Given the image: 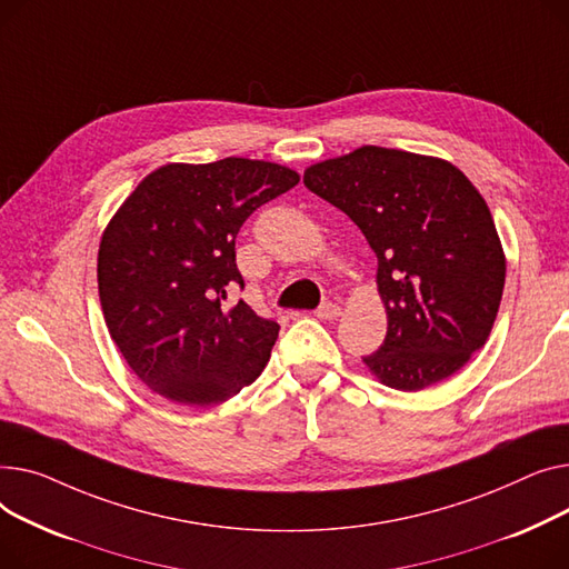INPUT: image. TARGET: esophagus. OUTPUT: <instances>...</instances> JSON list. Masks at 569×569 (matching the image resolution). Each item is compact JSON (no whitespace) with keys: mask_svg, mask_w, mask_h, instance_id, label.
Here are the masks:
<instances>
[{"mask_svg":"<svg viewBox=\"0 0 569 569\" xmlns=\"http://www.w3.org/2000/svg\"><path fill=\"white\" fill-rule=\"evenodd\" d=\"M340 315H342V306L340 303H323V306H319L315 310V317L323 319V321H332V319H338Z\"/></svg>","mask_w":569,"mask_h":569,"instance_id":"1","label":"esophagus"}]
</instances>
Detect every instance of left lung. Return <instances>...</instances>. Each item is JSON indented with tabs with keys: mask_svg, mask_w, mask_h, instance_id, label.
I'll use <instances>...</instances> for the list:
<instances>
[{
	"mask_svg": "<svg viewBox=\"0 0 569 569\" xmlns=\"http://www.w3.org/2000/svg\"><path fill=\"white\" fill-rule=\"evenodd\" d=\"M308 190L345 211L379 259L388 312L365 365L390 388L439 383L485 347L506 284V257L482 194L455 164L362 147L312 164Z\"/></svg>",
	"mask_w": 569,
	"mask_h": 569,
	"instance_id": "1",
	"label": "left lung"
}]
</instances>
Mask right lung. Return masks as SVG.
I'll return each instance as SVG.
<instances>
[{
  "label": "right lung",
  "mask_w": 569,
  "mask_h": 569,
  "mask_svg": "<svg viewBox=\"0 0 569 569\" xmlns=\"http://www.w3.org/2000/svg\"><path fill=\"white\" fill-rule=\"evenodd\" d=\"M298 183L276 162L222 158L164 164L108 224L98 250V293L121 356L153 392L211 407L250 386L271 358L280 326L246 300L237 233L266 202Z\"/></svg>",
  "instance_id": "right-lung-1"
}]
</instances>
